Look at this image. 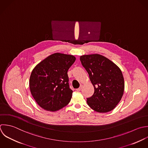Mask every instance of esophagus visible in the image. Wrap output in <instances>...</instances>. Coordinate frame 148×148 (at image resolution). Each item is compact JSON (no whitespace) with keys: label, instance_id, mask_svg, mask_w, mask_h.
Listing matches in <instances>:
<instances>
[{"label":"esophagus","instance_id":"1","mask_svg":"<svg viewBox=\"0 0 148 148\" xmlns=\"http://www.w3.org/2000/svg\"><path fill=\"white\" fill-rule=\"evenodd\" d=\"M82 88H83V85H80V87H79V88L77 89L76 90H77V91H80V90L82 89Z\"/></svg>","mask_w":148,"mask_h":148}]
</instances>
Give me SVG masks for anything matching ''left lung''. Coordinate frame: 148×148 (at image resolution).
<instances>
[{"mask_svg":"<svg viewBox=\"0 0 148 148\" xmlns=\"http://www.w3.org/2000/svg\"><path fill=\"white\" fill-rule=\"evenodd\" d=\"M80 60L95 89L93 96L87 98L88 106L100 113L113 110L124 93L125 81L121 70L113 62L97 53L81 56Z\"/></svg>","mask_w":148,"mask_h":148,"instance_id":"left-lung-1","label":"left lung"}]
</instances>
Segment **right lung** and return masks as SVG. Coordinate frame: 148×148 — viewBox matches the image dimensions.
<instances>
[{
	"label": "right lung",
	"instance_id": "add662e5",
	"mask_svg": "<svg viewBox=\"0 0 148 148\" xmlns=\"http://www.w3.org/2000/svg\"><path fill=\"white\" fill-rule=\"evenodd\" d=\"M75 59L71 55L55 53L33 69L29 88L34 100L42 109L57 111L70 101L73 91L69 88L67 71Z\"/></svg>",
	"mask_w": 148,
	"mask_h": 148
}]
</instances>
